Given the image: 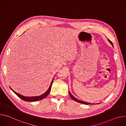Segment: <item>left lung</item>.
I'll list each match as a JSON object with an SVG mask.
<instances>
[{
  "label": "left lung",
  "instance_id": "obj_1",
  "mask_svg": "<svg viewBox=\"0 0 126 126\" xmlns=\"http://www.w3.org/2000/svg\"><path fill=\"white\" fill-rule=\"evenodd\" d=\"M108 41H109V42L112 44V45L113 46V43H112V41H111L109 39H108ZM69 95H70V96L71 97V98L73 100H74V101H76V102H79V103H82V104H86V105H92V104H92V103H87V102H84V101H81V100H78V99H77V98H76L75 97H74L71 94V93L70 92V91H69ZM98 104H99V103H98Z\"/></svg>",
  "mask_w": 126,
  "mask_h": 126
}]
</instances>
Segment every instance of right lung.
Instances as JSON below:
<instances>
[{
  "instance_id": "add662e5",
  "label": "right lung",
  "mask_w": 126,
  "mask_h": 126,
  "mask_svg": "<svg viewBox=\"0 0 126 126\" xmlns=\"http://www.w3.org/2000/svg\"><path fill=\"white\" fill-rule=\"evenodd\" d=\"M53 80H54V78L52 79V81L50 85V87L49 88H48V89L47 90V91L44 93L43 94L40 95V96H35V97H25V96H23L18 93H16V92H15L14 90H13L10 88V89L12 90V91L18 96L20 98H21L22 100L25 101H26V102H35V101H39V100H41L44 98H45L46 97H47L48 94H49V93L50 92V91H51V87H52V83H53Z\"/></svg>"
}]
</instances>
